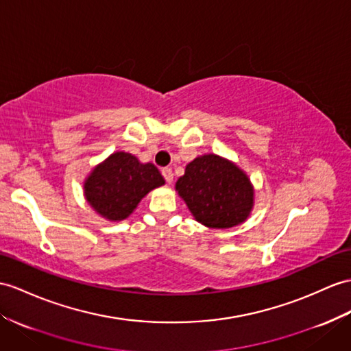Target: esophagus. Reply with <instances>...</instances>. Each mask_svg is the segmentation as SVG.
Returning <instances> with one entry per match:
<instances>
[{
  "label": "esophagus",
  "instance_id": "34e87169",
  "mask_svg": "<svg viewBox=\"0 0 351 351\" xmlns=\"http://www.w3.org/2000/svg\"><path fill=\"white\" fill-rule=\"evenodd\" d=\"M162 176H164V178H165V182H167L168 184H171V183H173V180H174V174H173V169H171V168H164V169H162Z\"/></svg>",
  "mask_w": 351,
  "mask_h": 351
}]
</instances>
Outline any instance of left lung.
Here are the masks:
<instances>
[{
  "label": "left lung",
  "mask_w": 351,
  "mask_h": 351,
  "mask_svg": "<svg viewBox=\"0 0 351 351\" xmlns=\"http://www.w3.org/2000/svg\"><path fill=\"white\" fill-rule=\"evenodd\" d=\"M176 191L193 217L207 228H234L243 223L253 208L250 178L234 162L213 153L186 165Z\"/></svg>",
  "instance_id": "obj_1"
}]
</instances>
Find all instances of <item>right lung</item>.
<instances>
[{
	"instance_id": "right-lung-1",
	"label": "right lung",
	"mask_w": 351,
	"mask_h": 351,
	"mask_svg": "<svg viewBox=\"0 0 351 351\" xmlns=\"http://www.w3.org/2000/svg\"><path fill=\"white\" fill-rule=\"evenodd\" d=\"M162 184L165 180L155 165L116 152L92 169L84 180V196L99 216L119 221L130 217L144 196Z\"/></svg>"
}]
</instances>
